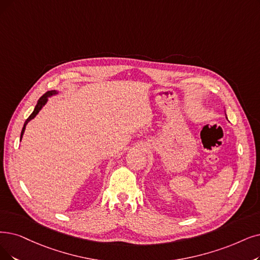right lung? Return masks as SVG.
<instances>
[{
    "instance_id": "1",
    "label": "right lung",
    "mask_w": 260,
    "mask_h": 260,
    "mask_svg": "<svg viewBox=\"0 0 260 260\" xmlns=\"http://www.w3.org/2000/svg\"><path fill=\"white\" fill-rule=\"evenodd\" d=\"M56 94H57L56 90H50V91H47L45 95H43V96H41V97L39 98V100H38V102H37V105H36V107H35L33 113L30 114V115L28 116V118H27V119L25 120V122H24V126H23V128H22L21 136H20V139H22V137H23V133H24V130H25V127H26L27 122H28L29 120H32V119L37 115V114L39 113V111L41 110V108H43V107L46 105L47 101H48V97H51V96L56 95Z\"/></svg>"
}]
</instances>
